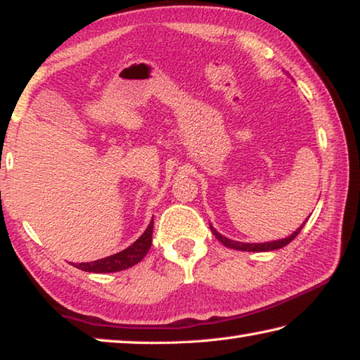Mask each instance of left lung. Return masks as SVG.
Returning a JSON list of instances; mask_svg holds the SVG:
<instances>
[{
	"mask_svg": "<svg viewBox=\"0 0 360 360\" xmlns=\"http://www.w3.org/2000/svg\"><path fill=\"white\" fill-rule=\"evenodd\" d=\"M304 222H307V221H304ZM304 222L294 231V233H290L289 236H285V238L275 240V241H265V243L235 241V240H230V238H227V236H224V235L219 233V231L214 227H212L211 224H210V227H211L212 235H216V238L221 241L224 246H227L230 249H236V251H246V252H268V251H276V249H281L284 246H288L289 243L294 240L298 233H300V230L303 229Z\"/></svg>",
	"mask_w": 360,
	"mask_h": 360,
	"instance_id": "1",
	"label": "left lung"
}]
</instances>
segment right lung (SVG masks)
Instances as JSON below:
<instances>
[{
  "label": "right lung",
  "mask_w": 360,
  "mask_h": 360,
  "mask_svg": "<svg viewBox=\"0 0 360 360\" xmlns=\"http://www.w3.org/2000/svg\"><path fill=\"white\" fill-rule=\"evenodd\" d=\"M152 229H154V219H150L148 229L144 230V233L124 251L117 254L108 255L105 259H98L94 262H84V264L75 265L79 270L89 271V273H114L127 270L133 265H136L138 262L144 259V255L149 252L152 245Z\"/></svg>",
  "instance_id": "obj_1"
}]
</instances>
